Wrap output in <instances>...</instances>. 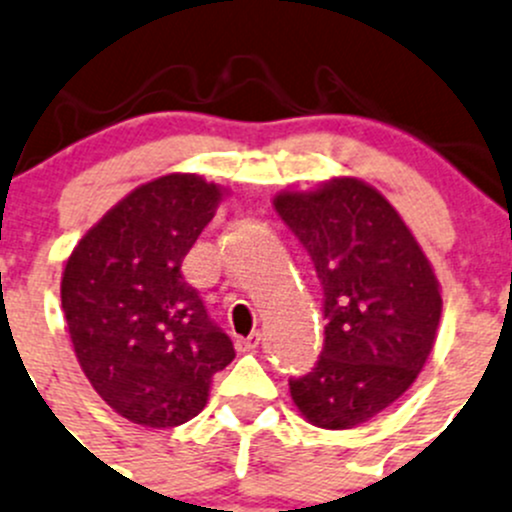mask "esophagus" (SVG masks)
<instances>
[{"instance_id":"esophagus-1","label":"esophagus","mask_w":512,"mask_h":512,"mask_svg":"<svg viewBox=\"0 0 512 512\" xmlns=\"http://www.w3.org/2000/svg\"><path fill=\"white\" fill-rule=\"evenodd\" d=\"M260 341H262V333L255 331V333H250L247 338H238V341H235V346H238L240 351H255V348L260 346Z\"/></svg>"}]
</instances>
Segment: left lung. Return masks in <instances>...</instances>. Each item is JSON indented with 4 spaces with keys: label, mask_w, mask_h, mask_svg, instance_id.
Segmentation results:
<instances>
[{
    "label": "left lung",
    "mask_w": 512,
    "mask_h": 512,
    "mask_svg": "<svg viewBox=\"0 0 512 512\" xmlns=\"http://www.w3.org/2000/svg\"><path fill=\"white\" fill-rule=\"evenodd\" d=\"M274 208L324 287V348L289 380L297 410L321 429H351L417 380L437 338L439 282L400 213L365 181L284 191Z\"/></svg>",
    "instance_id": "8db88e82"
}]
</instances>
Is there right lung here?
I'll return each instance as SVG.
<instances>
[{"mask_svg":"<svg viewBox=\"0 0 512 512\" xmlns=\"http://www.w3.org/2000/svg\"><path fill=\"white\" fill-rule=\"evenodd\" d=\"M223 191L196 174L134 188L83 235L66 262L61 304L95 392L142 427H179L206 407L235 358L181 262Z\"/></svg>","mask_w":512,"mask_h":512,"instance_id":"1","label":"right lung"}]
</instances>
